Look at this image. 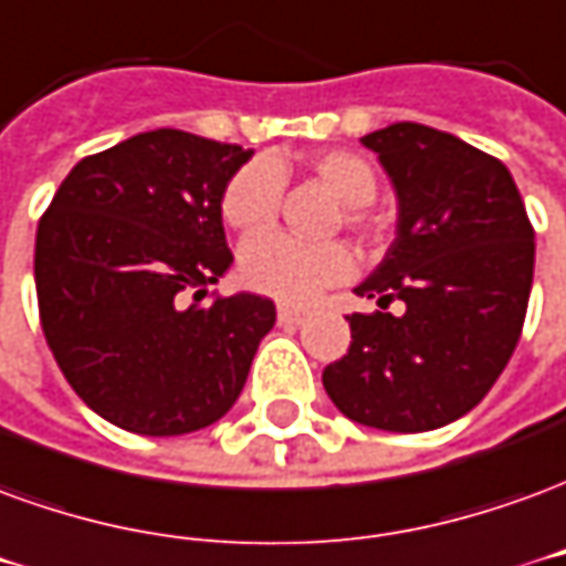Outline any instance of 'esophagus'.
<instances>
[{
	"mask_svg": "<svg viewBox=\"0 0 566 566\" xmlns=\"http://www.w3.org/2000/svg\"><path fill=\"white\" fill-rule=\"evenodd\" d=\"M276 319H280V326H302L304 319H307V311L292 307V304H280L276 307Z\"/></svg>",
	"mask_w": 566,
	"mask_h": 566,
	"instance_id": "34e87169",
	"label": "esophagus"
}]
</instances>
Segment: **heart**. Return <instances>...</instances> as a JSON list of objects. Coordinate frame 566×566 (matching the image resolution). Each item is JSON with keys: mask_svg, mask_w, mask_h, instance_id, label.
Returning <instances> with one entry per match:
<instances>
[{"mask_svg": "<svg viewBox=\"0 0 566 566\" xmlns=\"http://www.w3.org/2000/svg\"><path fill=\"white\" fill-rule=\"evenodd\" d=\"M311 174L340 200L338 222L363 240L375 238L368 203L378 195L375 167L356 151H319L311 158ZM283 200V174L274 161L255 158L243 164L222 188L219 210L240 234L264 231L276 219ZM354 274V255L338 240L307 243L286 234H259L240 250V280L252 292L276 302H311L316 292Z\"/></svg>", "mask_w": 566, "mask_h": 566, "instance_id": "heart-1", "label": "heart"}]
</instances>
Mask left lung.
<instances>
[{"label": "left lung", "mask_w": 566, "mask_h": 566, "mask_svg": "<svg viewBox=\"0 0 566 566\" xmlns=\"http://www.w3.org/2000/svg\"><path fill=\"white\" fill-rule=\"evenodd\" d=\"M399 200L396 240L356 295L350 347L323 371L340 415L387 432L439 430L482 402L527 314L533 226L506 164L444 130L399 122L363 136ZM406 314H386L390 301Z\"/></svg>", "instance_id": "1"}]
</instances>
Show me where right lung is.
<instances>
[{"mask_svg":"<svg viewBox=\"0 0 566 566\" xmlns=\"http://www.w3.org/2000/svg\"><path fill=\"white\" fill-rule=\"evenodd\" d=\"M252 148L161 127L87 155L35 231L48 347L87 408L139 436L210 427L238 402L276 311L212 295L234 255L219 198Z\"/></svg>","mask_w":566,"mask_h":566,"instance_id":"obj_1","label":"right lung"}]
</instances>
